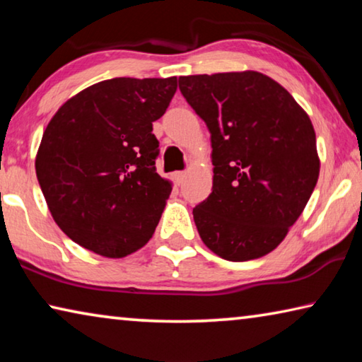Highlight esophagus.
<instances>
[{"label":"esophagus","instance_id":"1","mask_svg":"<svg viewBox=\"0 0 362 362\" xmlns=\"http://www.w3.org/2000/svg\"><path fill=\"white\" fill-rule=\"evenodd\" d=\"M187 177V173H183V170H179V173H174V180L177 185H180V183L183 182V179Z\"/></svg>","mask_w":362,"mask_h":362}]
</instances>
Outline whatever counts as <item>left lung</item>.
I'll return each mask as SVG.
<instances>
[{"instance_id":"1","label":"left lung","mask_w":362,"mask_h":362,"mask_svg":"<svg viewBox=\"0 0 362 362\" xmlns=\"http://www.w3.org/2000/svg\"><path fill=\"white\" fill-rule=\"evenodd\" d=\"M180 93L211 132L212 193L193 209L214 254L246 262L276 249L320 177L310 116L259 71L179 78Z\"/></svg>"}]
</instances>
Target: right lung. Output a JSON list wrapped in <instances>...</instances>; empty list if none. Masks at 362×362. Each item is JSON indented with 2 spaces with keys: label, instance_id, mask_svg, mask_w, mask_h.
Returning a JSON list of instances; mask_svg holds the SVG:
<instances>
[{
  "label": "right lung",
  "instance_id": "right-lung-1",
  "mask_svg": "<svg viewBox=\"0 0 362 362\" xmlns=\"http://www.w3.org/2000/svg\"><path fill=\"white\" fill-rule=\"evenodd\" d=\"M175 90V76L107 79L49 121L36 177L54 222L79 246L121 259L150 241L173 192L155 168L153 121Z\"/></svg>",
  "mask_w": 362,
  "mask_h": 362
}]
</instances>
